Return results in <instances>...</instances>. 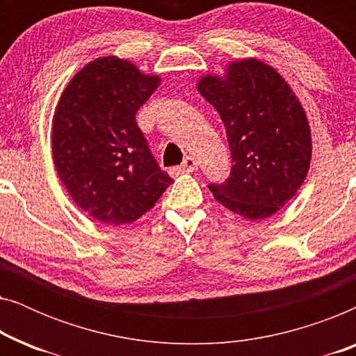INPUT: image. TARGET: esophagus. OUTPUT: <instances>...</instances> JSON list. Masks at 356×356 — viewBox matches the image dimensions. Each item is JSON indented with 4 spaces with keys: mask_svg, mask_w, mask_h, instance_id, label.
Returning a JSON list of instances; mask_svg holds the SVG:
<instances>
[{
    "mask_svg": "<svg viewBox=\"0 0 356 356\" xmlns=\"http://www.w3.org/2000/svg\"><path fill=\"white\" fill-rule=\"evenodd\" d=\"M194 170H197V162L194 157H186L183 160V163L178 168H173L175 173H191Z\"/></svg>",
    "mask_w": 356,
    "mask_h": 356,
    "instance_id": "1",
    "label": "esophagus"
}]
</instances>
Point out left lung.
Returning <instances> with one entry per match:
<instances>
[{
    "label": "left lung",
    "mask_w": 356,
    "mask_h": 356,
    "mask_svg": "<svg viewBox=\"0 0 356 356\" xmlns=\"http://www.w3.org/2000/svg\"><path fill=\"white\" fill-rule=\"evenodd\" d=\"M197 90L220 115L232 154L227 181L209 184L213 197L248 220L279 212L303 184L313 150L295 92L254 58L230 63L222 77L202 76Z\"/></svg>",
    "instance_id": "8db88e82"
}]
</instances>
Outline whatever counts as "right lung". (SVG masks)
Returning a JSON list of instances; mask_svg holds the SVG:
<instances>
[{
	"label": "right lung",
	"mask_w": 356,
	"mask_h": 356,
	"mask_svg": "<svg viewBox=\"0 0 356 356\" xmlns=\"http://www.w3.org/2000/svg\"><path fill=\"white\" fill-rule=\"evenodd\" d=\"M159 84L160 76L104 56L82 67L63 90L53 115V162L76 206L95 220H138L173 181L136 123Z\"/></svg>",
	"instance_id": "right-lung-1"
}]
</instances>
